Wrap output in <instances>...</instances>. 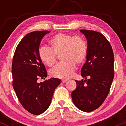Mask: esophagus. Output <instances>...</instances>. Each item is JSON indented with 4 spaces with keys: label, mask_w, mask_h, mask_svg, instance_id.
I'll use <instances>...</instances> for the list:
<instances>
[{
    "label": "esophagus",
    "mask_w": 126,
    "mask_h": 126,
    "mask_svg": "<svg viewBox=\"0 0 126 126\" xmlns=\"http://www.w3.org/2000/svg\"><path fill=\"white\" fill-rule=\"evenodd\" d=\"M67 81V80H62V83H66Z\"/></svg>",
    "instance_id": "esophagus-1"
}]
</instances>
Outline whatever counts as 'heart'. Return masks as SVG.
Here are the masks:
<instances>
[{
  "mask_svg": "<svg viewBox=\"0 0 126 126\" xmlns=\"http://www.w3.org/2000/svg\"><path fill=\"white\" fill-rule=\"evenodd\" d=\"M50 49L40 48L39 57L46 65L52 67L56 62V55H59L61 62L50 71L53 77L68 79L73 76L76 64H82L87 55V44L79 36H73L66 33H59L49 42Z\"/></svg>",
  "mask_w": 126,
  "mask_h": 126,
  "instance_id": "b5f03b06",
  "label": "heart"
}]
</instances>
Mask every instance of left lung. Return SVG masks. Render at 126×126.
I'll return each instance as SVG.
<instances>
[{"instance_id":"obj_1","label":"left lung","mask_w":126,"mask_h":126,"mask_svg":"<svg viewBox=\"0 0 126 126\" xmlns=\"http://www.w3.org/2000/svg\"><path fill=\"white\" fill-rule=\"evenodd\" d=\"M80 32L88 43L86 61L81 69V76L88 79L76 80V88L71 96L77 108L90 112L100 106L109 94L114 77V56L110 44L103 34L87 30Z\"/></svg>"}]
</instances>
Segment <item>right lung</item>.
Segmentation results:
<instances>
[{
	"label": "right lung",
	"instance_id": "add662e5",
	"mask_svg": "<svg viewBox=\"0 0 126 126\" xmlns=\"http://www.w3.org/2000/svg\"><path fill=\"white\" fill-rule=\"evenodd\" d=\"M49 31H36L26 34L17 45L12 64L13 86L20 103L30 113L40 115L49 107L55 89L61 79L52 78L38 83L47 76L39 57L41 40Z\"/></svg>",
	"mask_w": 126,
	"mask_h": 126
}]
</instances>
